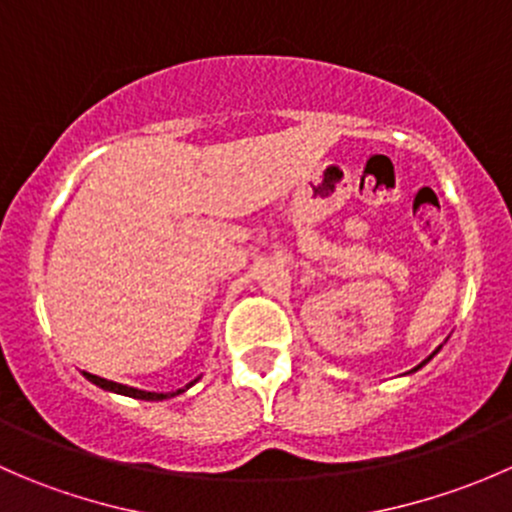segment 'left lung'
Segmentation results:
<instances>
[{
  "mask_svg": "<svg viewBox=\"0 0 512 512\" xmlns=\"http://www.w3.org/2000/svg\"><path fill=\"white\" fill-rule=\"evenodd\" d=\"M438 352H441V347H438V349H436V352H433L431 356H428V359H423V361H421V364H418V366H416V369H411V374H414V371H418V369H421V366H426V364H428V361H431V359H433V356H436Z\"/></svg>",
  "mask_w": 512,
  "mask_h": 512,
  "instance_id": "1",
  "label": "left lung"
}]
</instances>
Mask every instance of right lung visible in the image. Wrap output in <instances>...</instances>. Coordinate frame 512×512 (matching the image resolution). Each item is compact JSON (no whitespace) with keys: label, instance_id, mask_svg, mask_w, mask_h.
<instances>
[{"label":"right lung","instance_id":"right-lung-1","mask_svg":"<svg viewBox=\"0 0 512 512\" xmlns=\"http://www.w3.org/2000/svg\"><path fill=\"white\" fill-rule=\"evenodd\" d=\"M86 379L91 381V384H96L98 389L108 391V394H121V396H131V399H141V401H165V399H173V396L183 394V391H188L190 386L198 384V379H193L190 384H185L183 389H175V391H165V394H158V391H143V389H133V386H126V384H116V381H108V379H101V376L96 374H89V371H84Z\"/></svg>","mask_w":512,"mask_h":512}]
</instances>
